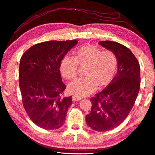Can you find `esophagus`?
I'll return each instance as SVG.
<instances>
[{"label":"esophagus","instance_id":"1","mask_svg":"<svg viewBox=\"0 0 155 155\" xmlns=\"http://www.w3.org/2000/svg\"><path fill=\"white\" fill-rule=\"evenodd\" d=\"M72 100L73 102H77V101L81 100V97H78L77 96H72Z\"/></svg>","mask_w":155,"mask_h":155}]
</instances>
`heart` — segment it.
Masks as SVG:
<instances>
[{"label": "heart", "instance_id": "heart-1", "mask_svg": "<svg viewBox=\"0 0 155 155\" xmlns=\"http://www.w3.org/2000/svg\"><path fill=\"white\" fill-rule=\"evenodd\" d=\"M117 58L110 51H102L91 44H85L78 48L74 57L66 55L60 64V72L63 78L72 79L77 73L78 65L84 68L83 78L70 82L67 91L77 97L89 95L100 88L108 85L115 75L117 68Z\"/></svg>", "mask_w": 155, "mask_h": 155}]
</instances>
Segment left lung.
<instances>
[{"instance_id":"8db88e82","label":"left lung","mask_w":155,"mask_h":155,"mask_svg":"<svg viewBox=\"0 0 155 155\" xmlns=\"http://www.w3.org/2000/svg\"><path fill=\"white\" fill-rule=\"evenodd\" d=\"M99 45L113 52L117 58V73L102 91L91 99V112L86 115L89 127L97 131L113 129L124 121L133 108L140 91V67L127 47L110 41Z\"/></svg>"}]
</instances>
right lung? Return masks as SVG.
<instances>
[{"mask_svg":"<svg viewBox=\"0 0 155 155\" xmlns=\"http://www.w3.org/2000/svg\"><path fill=\"white\" fill-rule=\"evenodd\" d=\"M77 40L50 41L36 44L24 53L19 63L22 102L32 121L45 129H56L65 122L72 96L61 97L66 89L59 70L64 56Z\"/></svg>","mask_w":155,"mask_h":155,"instance_id":"right-lung-1","label":"right lung"}]
</instances>
